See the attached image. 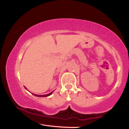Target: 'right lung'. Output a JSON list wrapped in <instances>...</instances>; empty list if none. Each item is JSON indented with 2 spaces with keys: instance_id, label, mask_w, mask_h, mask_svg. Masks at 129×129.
<instances>
[{
  "instance_id": "add662e5",
  "label": "right lung",
  "mask_w": 129,
  "mask_h": 129,
  "mask_svg": "<svg viewBox=\"0 0 129 129\" xmlns=\"http://www.w3.org/2000/svg\"><path fill=\"white\" fill-rule=\"evenodd\" d=\"M53 91H52V92H51L50 93H48V94H44V95H38V94H34L35 96H38V97H47V96H48L51 95V94L53 93Z\"/></svg>"
}]
</instances>
